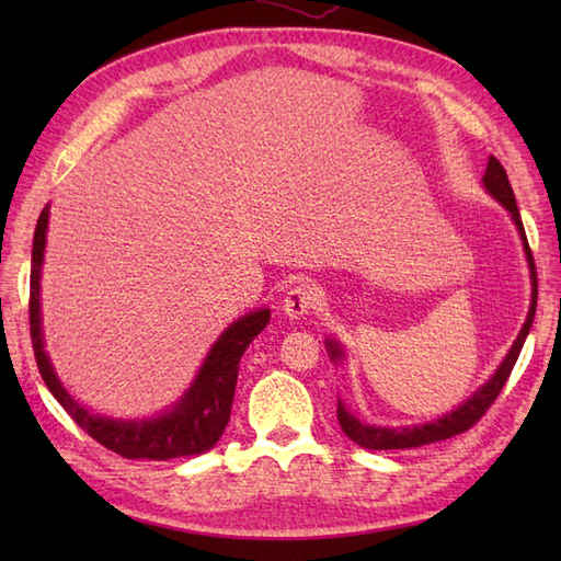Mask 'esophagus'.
<instances>
[{"label":"esophagus","instance_id":"34e87169","mask_svg":"<svg viewBox=\"0 0 561 561\" xmlns=\"http://www.w3.org/2000/svg\"><path fill=\"white\" fill-rule=\"evenodd\" d=\"M320 301V294L316 289V284H308V282H299L294 284V287L287 291V296H284V313H287L289 318L299 320L304 318L306 313H311L313 308L318 306Z\"/></svg>","mask_w":561,"mask_h":561}]
</instances>
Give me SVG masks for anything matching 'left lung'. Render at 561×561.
Masks as SVG:
<instances>
[{
    "label": "left lung",
    "mask_w": 561,
    "mask_h": 561,
    "mask_svg": "<svg viewBox=\"0 0 561 561\" xmlns=\"http://www.w3.org/2000/svg\"><path fill=\"white\" fill-rule=\"evenodd\" d=\"M484 187L490 190V193L502 202V205L511 211V217H514L516 226H518V233L523 238V245H526V255H528V265H530V274H533V301H530V311L526 323H523L518 337L514 342V347L506 354V359L502 362V366L496 368V374L486 380V383L474 392V396L462 402L458 410H453L450 414H444L440 420L436 422H428L422 426H402V428H388V426H371V424H364L356 420V416L344 408V402L337 400V422L342 426V432L347 434L354 444H359L368 450H392V448H420L426 444H436V440H446L450 436H458L462 432H468L474 424H478L484 412L492 408L494 400L499 398V392L506 386V380L514 371L518 354L523 350V342H526L530 325H533V318H535V306H538V274H535V260L530 253V245H528V238H526V229H523V221H520V214L516 207V197H514V190H511L508 183V175L504 171V165L499 163V159L490 157V163H486V173H484ZM328 352L332 359H342V350L340 344L335 342H328Z\"/></svg>",
    "instance_id": "8db88e82"
}]
</instances>
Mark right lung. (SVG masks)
Returning <instances> with one entry per match:
<instances>
[{
	"label": "right lung",
	"instance_id": "right-lung-1",
	"mask_svg": "<svg viewBox=\"0 0 561 561\" xmlns=\"http://www.w3.org/2000/svg\"><path fill=\"white\" fill-rule=\"evenodd\" d=\"M47 207L41 211L33 236V255H31V296H28V320H31V342L35 352V364L50 388L57 402L62 404L67 414L75 420L83 432L101 446L117 453L123 458H149V460H171L181 456H195L205 453L219 436L224 434L231 416L238 364L262 330L270 323V311L248 313L238 318L236 323L224 332L207 354L205 366L199 368L193 388L185 392V398L175 404L171 412H165L159 420L149 422H115L108 416L91 414L81 404L69 398V392L59 383L53 364L43 350L41 332V265L45 250V231H47Z\"/></svg>",
	"mask_w": 561,
	"mask_h": 561
}]
</instances>
